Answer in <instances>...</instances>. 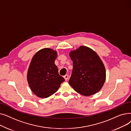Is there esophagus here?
<instances>
[{"instance_id": "obj_1", "label": "esophagus", "mask_w": 131, "mask_h": 131, "mask_svg": "<svg viewBox=\"0 0 131 131\" xmlns=\"http://www.w3.org/2000/svg\"><path fill=\"white\" fill-rule=\"evenodd\" d=\"M64 78L65 80L66 81H67V80H68V75H67V74L65 75V76H64Z\"/></svg>"}]
</instances>
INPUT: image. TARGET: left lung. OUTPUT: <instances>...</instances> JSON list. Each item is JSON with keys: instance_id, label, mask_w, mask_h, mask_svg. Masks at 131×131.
<instances>
[{"instance_id": "8db88e82", "label": "left lung", "mask_w": 131, "mask_h": 131, "mask_svg": "<svg viewBox=\"0 0 131 131\" xmlns=\"http://www.w3.org/2000/svg\"><path fill=\"white\" fill-rule=\"evenodd\" d=\"M70 56L73 68L69 80L70 85L78 93L90 96L100 91L106 80V70L97 53L82 46L71 51Z\"/></svg>"}]
</instances>
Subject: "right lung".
Returning a JSON list of instances; mask_svg holds the SVG:
<instances>
[{
    "mask_svg": "<svg viewBox=\"0 0 131 131\" xmlns=\"http://www.w3.org/2000/svg\"><path fill=\"white\" fill-rule=\"evenodd\" d=\"M57 51L43 48L34 55L27 74V80L31 90L37 97L46 98L58 90L65 79L59 74L54 64Z\"/></svg>",
    "mask_w": 131,
    "mask_h": 131,
    "instance_id": "add662e5",
    "label": "right lung"
}]
</instances>
